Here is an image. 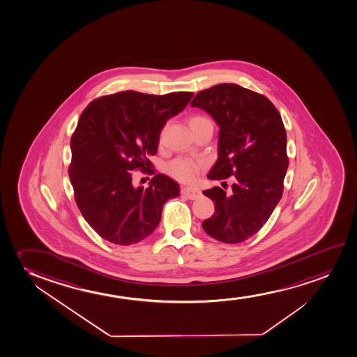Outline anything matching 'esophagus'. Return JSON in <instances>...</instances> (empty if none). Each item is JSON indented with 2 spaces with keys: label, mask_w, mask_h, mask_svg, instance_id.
Segmentation results:
<instances>
[{
  "label": "esophagus",
  "mask_w": 357,
  "mask_h": 357,
  "mask_svg": "<svg viewBox=\"0 0 357 357\" xmlns=\"http://www.w3.org/2000/svg\"><path fill=\"white\" fill-rule=\"evenodd\" d=\"M181 194L185 195L189 199H197L202 195L199 189H195V188H181Z\"/></svg>",
  "instance_id": "34e87169"
}]
</instances>
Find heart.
I'll return each mask as SVG.
<instances>
[{"label":"heart","mask_w":357,"mask_h":357,"mask_svg":"<svg viewBox=\"0 0 357 357\" xmlns=\"http://www.w3.org/2000/svg\"><path fill=\"white\" fill-rule=\"evenodd\" d=\"M206 122H211L206 116L194 115L191 116L189 125L190 128H192L195 126L206 123ZM204 165V161H195L191 158H176L168 165V172L178 181L188 183V181H194Z\"/></svg>","instance_id":"b5f03b06"}]
</instances>
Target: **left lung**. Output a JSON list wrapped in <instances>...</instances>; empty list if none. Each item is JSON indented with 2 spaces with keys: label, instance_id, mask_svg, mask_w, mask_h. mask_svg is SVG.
I'll list each match as a JSON object with an SVG mask.
<instances>
[{
  "label": "left lung",
  "instance_id": "8db88e82",
  "mask_svg": "<svg viewBox=\"0 0 357 357\" xmlns=\"http://www.w3.org/2000/svg\"><path fill=\"white\" fill-rule=\"evenodd\" d=\"M191 107L208 112L219 126L218 160L207 176L224 181L234 176L230 192L219 186L204 191L215 212L202 227L224 243L245 241L282 197L288 156L281 115L268 98L234 84L201 91Z\"/></svg>",
  "mask_w": 357,
  "mask_h": 357
}]
</instances>
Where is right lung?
Segmentation results:
<instances>
[{"mask_svg": "<svg viewBox=\"0 0 357 357\" xmlns=\"http://www.w3.org/2000/svg\"><path fill=\"white\" fill-rule=\"evenodd\" d=\"M192 96L125 91L98 98L81 114L70 142V181L79 212L104 240L143 241L158 227L167 199L179 196L178 183L161 173L146 189L135 188L132 171L155 173L149 158L158 153L161 130Z\"/></svg>", "mask_w": 357, "mask_h": 357, "instance_id": "obj_1", "label": "right lung"}]
</instances>
